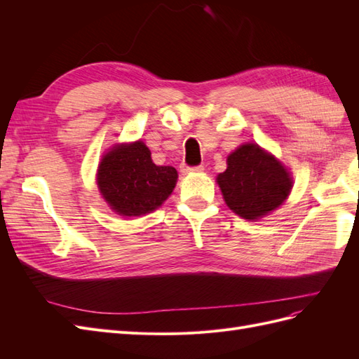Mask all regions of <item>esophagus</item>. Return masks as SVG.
<instances>
[{
  "label": "esophagus",
  "instance_id": "34e87169",
  "mask_svg": "<svg viewBox=\"0 0 359 359\" xmlns=\"http://www.w3.org/2000/svg\"><path fill=\"white\" fill-rule=\"evenodd\" d=\"M180 170L182 173H198V172L203 170V166H189L187 163H181Z\"/></svg>",
  "mask_w": 359,
  "mask_h": 359
}]
</instances>
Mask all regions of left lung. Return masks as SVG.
<instances>
[{"label": "left lung", "instance_id": "1", "mask_svg": "<svg viewBox=\"0 0 359 359\" xmlns=\"http://www.w3.org/2000/svg\"><path fill=\"white\" fill-rule=\"evenodd\" d=\"M217 182L227 206L245 220H257L278 208L292 189L289 172L256 144L233 151Z\"/></svg>", "mask_w": 359, "mask_h": 359}]
</instances>
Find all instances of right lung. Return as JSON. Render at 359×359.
I'll return each instance as SVG.
<instances>
[{
	"instance_id": "add662e5",
	"label": "right lung",
	"mask_w": 359,
	"mask_h": 359,
	"mask_svg": "<svg viewBox=\"0 0 359 359\" xmlns=\"http://www.w3.org/2000/svg\"><path fill=\"white\" fill-rule=\"evenodd\" d=\"M178 172L157 166L144 142L114 147L99 166L97 182L111 208L127 217L157 210L177 184Z\"/></svg>"
}]
</instances>
